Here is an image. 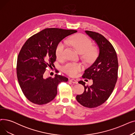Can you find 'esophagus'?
<instances>
[{
	"mask_svg": "<svg viewBox=\"0 0 135 135\" xmlns=\"http://www.w3.org/2000/svg\"><path fill=\"white\" fill-rule=\"evenodd\" d=\"M70 82H72V83H74V84H78V81L76 80H75V79H70V80H69Z\"/></svg>",
	"mask_w": 135,
	"mask_h": 135,
	"instance_id": "1",
	"label": "esophagus"
}]
</instances>
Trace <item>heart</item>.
<instances>
[{
	"label": "heart",
	"instance_id": "heart-1",
	"mask_svg": "<svg viewBox=\"0 0 135 135\" xmlns=\"http://www.w3.org/2000/svg\"><path fill=\"white\" fill-rule=\"evenodd\" d=\"M67 44L74 48L80 54H83L84 58L87 61H93L97 55V49L93 46L91 40L86 35L83 34L76 35L67 40ZM66 42L61 41L59 42L56 49V55L57 58L63 59L65 57ZM84 68L81 63L75 62H69L62 67L63 72L67 74L75 76Z\"/></svg>",
	"mask_w": 135,
	"mask_h": 135
}]
</instances>
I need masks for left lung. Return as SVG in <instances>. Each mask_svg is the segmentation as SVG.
Here are the masks:
<instances>
[{
    "label": "left lung",
    "mask_w": 135,
    "mask_h": 135,
    "mask_svg": "<svg viewBox=\"0 0 135 135\" xmlns=\"http://www.w3.org/2000/svg\"><path fill=\"white\" fill-rule=\"evenodd\" d=\"M85 33L95 41L100 52L82 76L83 78L93 79V84L86 86L85 83L79 81L84 86V91L77 95L76 99L84 107L93 108L104 103L112 94L118 79V61L114 47L102 34L89 31Z\"/></svg>",
    "instance_id": "8db88e82"
}]
</instances>
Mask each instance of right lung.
I'll use <instances>...</instances> for the list:
<instances>
[{"label": "right lung", "mask_w": 135, "mask_h": 135, "mask_svg": "<svg viewBox=\"0 0 135 135\" xmlns=\"http://www.w3.org/2000/svg\"><path fill=\"white\" fill-rule=\"evenodd\" d=\"M76 30L46 28L25 42L19 52L17 61V79L24 95L31 102L42 105L53 100L61 82L67 78L55 74L44 78L47 67L52 68L56 60V49L59 42Z\"/></svg>", "instance_id": "right-lung-1"}]
</instances>
